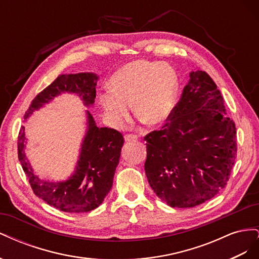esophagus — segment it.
<instances>
[{
  "label": "esophagus",
  "mask_w": 259,
  "mask_h": 259,
  "mask_svg": "<svg viewBox=\"0 0 259 259\" xmlns=\"http://www.w3.org/2000/svg\"><path fill=\"white\" fill-rule=\"evenodd\" d=\"M124 139H125V142H136V140H138V137L136 135L127 134L124 136Z\"/></svg>",
  "instance_id": "esophagus-1"
}]
</instances>
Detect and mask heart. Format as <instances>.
Masks as SVG:
<instances>
[{
    "mask_svg": "<svg viewBox=\"0 0 259 259\" xmlns=\"http://www.w3.org/2000/svg\"><path fill=\"white\" fill-rule=\"evenodd\" d=\"M177 75L166 62L135 60L111 76L110 90L99 95L105 115L121 127L130 119L131 105L136 115L149 125L167 121L175 106Z\"/></svg>",
    "mask_w": 259,
    "mask_h": 259,
    "instance_id": "1",
    "label": "heart"
}]
</instances>
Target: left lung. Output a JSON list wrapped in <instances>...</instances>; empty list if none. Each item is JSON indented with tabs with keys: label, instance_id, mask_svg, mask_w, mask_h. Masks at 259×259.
Returning a JSON list of instances; mask_svg holds the SVG:
<instances>
[{
	"label": "left lung",
	"instance_id": "left-lung-1",
	"mask_svg": "<svg viewBox=\"0 0 259 259\" xmlns=\"http://www.w3.org/2000/svg\"><path fill=\"white\" fill-rule=\"evenodd\" d=\"M167 123L145 136V171L154 193L171 207H193L228 183L237 156L234 122L205 72H190Z\"/></svg>",
	"mask_w": 259,
	"mask_h": 259
}]
</instances>
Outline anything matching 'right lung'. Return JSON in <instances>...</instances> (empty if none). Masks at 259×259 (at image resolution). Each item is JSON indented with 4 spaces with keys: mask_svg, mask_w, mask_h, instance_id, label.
Segmentation results:
<instances>
[{
    "mask_svg": "<svg viewBox=\"0 0 259 259\" xmlns=\"http://www.w3.org/2000/svg\"><path fill=\"white\" fill-rule=\"evenodd\" d=\"M97 80L98 76L92 72L59 75L37 94L27 110L25 119L61 93L76 94L85 106H93L96 98ZM86 115L88 131L83 138L79 160L73 174L65 182L53 183L38 178L33 173L25 153L27 140L25 127L21 126L18 135V159L34 194L51 206L67 213L90 211L104 202L106 195L111 190L124 144L120 132L109 127H98L89 111H86Z\"/></svg>",
    "mask_w": 259,
    "mask_h": 259,
    "instance_id": "obj_1",
    "label": "right lung"
}]
</instances>
